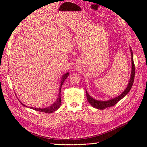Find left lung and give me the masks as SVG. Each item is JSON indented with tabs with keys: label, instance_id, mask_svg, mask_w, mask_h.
Instances as JSON below:
<instances>
[{
	"label": "left lung",
	"instance_id": "left-lung-1",
	"mask_svg": "<svg viewBox=\"0 0 147 147\" xmlns=\"http://www.w3.org/2000/svg\"><path fill=\"white\" fill-rule=\"evenodd\" d=\"M129 49L131 51V64H132L131 65V78H130L129 82L128 83V85H127L126 87V88L120 95L105 101L97 100L94 99L88 94V92H87L86 90L87 100H88V102L90 103V104L91 105L92 107H95L96 109H100V110H103V109H104L105 108L112 107V106H114L115 104H116L119 101L121 100L122 98H124V96H125L130 91V90L131 88L133 82H134V78H135V64H134V61H133V54L132 50L131 48Z\"/></svg>",
	"mask_w": 147,
	"mask_h": 147
}]
</instances>
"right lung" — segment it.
<instances>
[{
    "label": "right lung",
    "instance_id": "right-lung-1",
    "mask_svg": "<svg viewBox=\"0 0 147 147\" xmlns=\"http://www.w3.org/2000/svg\"><path fill=\"white\" fill-rule=\"evenodd\" d=\"M69 73H67L64 74V75H62V78H61V86H60V88H59V95H58V97L57 98V100H56V101L52 105H51L50 107H47L46 108H43V109H40V108H33V107H30L31 109H33V110L35 111H39V112H45V113H52V112H54L55 111H57V109L60 107L61 106V87L62 86V85H63V83L65 81V80L67 78V76H69ZM21 104L23 105V106H24V107H26L27 106H26L25 105H24L23 103L21 102Z\"/></svg>",
    "mask_w": 147,
    "mask_h": 147
}]
</instances>
